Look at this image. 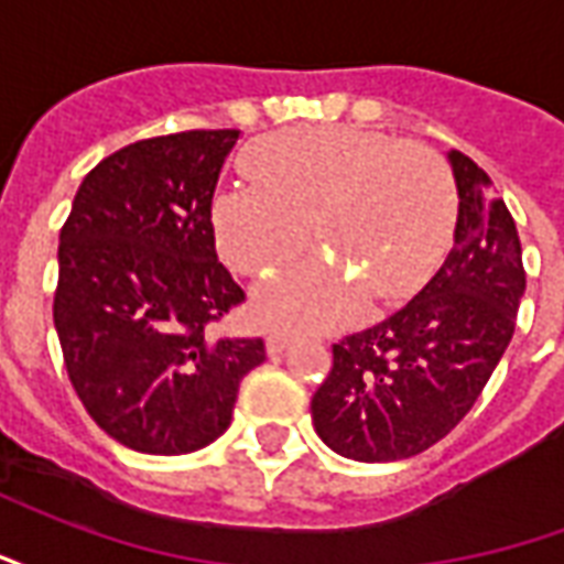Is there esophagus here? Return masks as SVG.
Masks as SVG:
<instances>
[{
    "mask_svg": "<svg viewBox=\"0 0 564 564\" xmlns=\"http://www.w3.org/2000/svg\"><path fill=\"white\" fill-rule=\"evenodd\" d=\"M290 344H293V335H290L286 329H271L269 338H265V347H269L271 356L283 354V350H286Z\"/></svg>",
    "mask_w": 564,
    "mask_h": 564,
    "instance_id": "34e87169",
    "label": "esophagus"
}]
</instances>
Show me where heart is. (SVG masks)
Instances as JSON below:
<instances>
[{"label": "heart", "instance_id": "1", "mask_svg": "<svg viewBox=\"0 0 564 564\" xmlns=\"http://www.w3.org/2000/svg\"><path fill=\"white\" fill-rule=\"evenodd\" d=\"M253 184L214 198V232L241 274L302 257L307 229L335 262H307L253 299L281 326H338L362 305L411 295L432 274L453 226V181L441 153L356 127H299L247 153Z\"/></svg>", "mask_w": 564, "mask_h": 564}]
</instances>
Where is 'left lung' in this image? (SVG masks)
Segmentation results:
<instances>
[{
    "label": "left lung",
    "mask_w": 564,
    "mask_h": 564,
    "mask_svg": "<svg viewBox=\"0 0 564 564\" xmlns=\"http://www.w3.org/2000/svg\"><path fill=\"white\" fill-rule=\"evenodd\" d=\"M449 165L459 186L449 257L392 317L332 344L329 375L311 399L317 435L347 459H408L449 435L517 329V223L471 156L453 150Z\"/></svg>",
    "instance_id": "obj_1"
}]
</instances>
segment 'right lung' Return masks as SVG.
<instances>
[{
	"label": "right lung",
	"instance_id": "1",
	"mask_svg": "<svg viewBox=\"0 0 564 564\" xmlns=\"http://www.w3.org/2000/svg\"><path fill=\"white\" fill-rule=\"evenodd\" d=\"M238 129L141 139L93 169L59 229L54 326L68 380L123 447L181 456L229 429L262 338L217 335L245 302L210 198Z\"/></svg>",
	"mask_w": 564,
	"mask_h": 564
}]
</instances>
